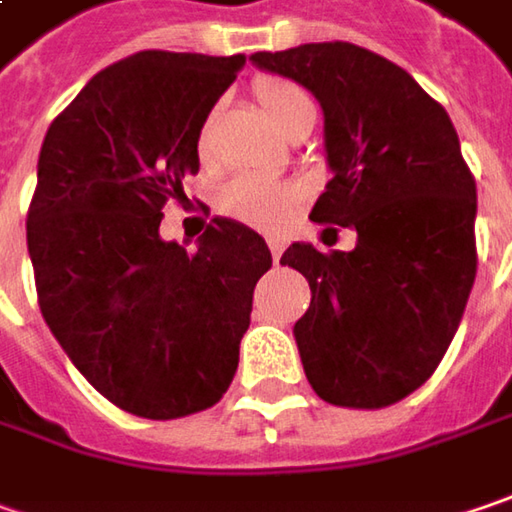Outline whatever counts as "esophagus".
<instances>
[{"label": "esophagus", "instance_id": "obj_1", "mask_svg": "<svg viewBox=\"0 0 512 512\" xmlns=\"http://www.w3.org/2000/svg\"><path fill=\"white\" fill-rule=\"evenodd\" d=\"M268 247H270V256H273V262L279 265V259H282V250H285V242H282L279 236H270Z\"/></svg>", "mask_w": 512, "mask_h": 512}]
</instances>
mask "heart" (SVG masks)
<instances>
[{"label": "heart", "mask_w": 512, "mask_h": 512, "mask_svg": "<svg viewBox=\"0 0 512 512\" xmlns=\"http://www.w3.org/2000/svg\"><path fill=\"white\" fill-rule=\"evenodd\" d=\"M256 100L262 103L265 115L282 129L285 117L294 112L296 106L311 103L308 94L296 89L294 83L285 80H259L256 83ZM210 126H213V112L204 117L201 132H198V146L201 152L207 149L210 138ZM296 204V190L288 184H279L265 175H239L230 178L221 190H218V210L224 216L253 224V227H279L285 218L291 216Z\"/></svg>", "instance_id": "heart-1"}]
</instances>
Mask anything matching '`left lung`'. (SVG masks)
I'll use <instances>...</instances> for the list:
<instances>
[{
	"label": "left lung",
	"mask_w": 512,
	"mask_h": 512,
	"mask_svg": "<svg viewBox=\"0 0 512 512\" xmlns=\"http://www.w3.org/2000/svg\"><path fill=\"white\" fill-rule=\"evenodd\" d=\"M250 63L317 97L331 181L311 218L357 230L348 253H282L311 285L294 325L305 377L334 406L397 403L438 369L473 291L475 181L458 132L412 74L351 42Z\"/></svg>",
	"instance_id": "obj_1"
}]
</instances>
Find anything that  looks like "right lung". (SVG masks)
<instances>
[{
	"mask_svg": "<svg viewBox=\"0 0 512 512\" xmlns=\"http://www.w3.org/2000/svg\"><path fill=\"white\" fill-rule=\"evenodd\" d=\"M244 54L138 51L94 74L48 126L28 210L39 311L68 360L123 412L172 421L227 392L265 239L216 216L198 247L161 239L187 198L198 132Z\"/></svg>",
	"mask_w": 512,
	"mask_h": 512,
	"instance_id": "add662e5",
	"label": "right lung"
}]
</instances>
